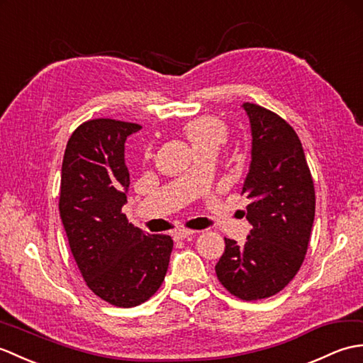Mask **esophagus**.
Segmentation results:
<instances>
[{
  "label": "esophagus",
  "mask_w": 363,
  "mask_h": 363,
  "mask_svg": "<svg viewBox=\"0 0 363 363\" xmlns=\"http://www.w3.org/2000/svg\"><path fill=\"white\" fill-rule=\"evenodd\" d=\"M197 231H194V230H184V228H180V230H177L175 233H174V238L175 239H179V240H184V239H188V238H191V236H194Z\"/></svg>",
  "instance_id": "obj_1"
}]
</instances>
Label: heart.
Listing matches in <instances>:
<instances>
[{"label":"heart","instance_id":"1","mask_svg":"<svg viewBox=\"0 0 363 363\" xmlns=\"http://www.w3.org/2000/svg\"><path fill=\"white\" fill-rule=\"evenodd\" d=\"M186 135L196 150L208 146L219 147L225 140V125L219 119L211 116H202L188 123Z\"/></svg>","mask_w":363,"mask_h":363}]
</instances>
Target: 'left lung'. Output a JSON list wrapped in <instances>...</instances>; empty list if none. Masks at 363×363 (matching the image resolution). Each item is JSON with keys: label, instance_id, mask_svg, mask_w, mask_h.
<instances>
[{"label": "left lung", "instance_id": "8db88e82", "mask_svg": "<svg viewBox=\"0 0 363 363\" xmlns=\"http://www.w3.org/2000/svg\"><path fill=\"white\" fill-rule=\"evenodd\" d=\"M252 127V161L242 192L253 225L244 245L225 238L216 275L240 300L269 298L300 270L315 217V191L301 141L273 111L242 104Z\"/></svg>", "mask_w": 363, "mask_h": 363}]
</instances>
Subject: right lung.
I'll use <instances>...</instances> for the list:
<instances>
[{"instance_id": "obj_1", "label": "right lung", "mask_w": 363, "mask_h": 363, "mask_svg": "<svg viewBox=\"0 0 363 363\" xmlns=\"http://www.w3.org/2000/svg\"><path fill=\"white\" fill-rule=\"evenodd\" d=\"M140 124L99 118L80 124L62 163L59 211L71 253L94 295L118 308H133L164 281L174 240L128 223L130 175L124 160L128 135Z\"/></svg>"}]
</instances>
